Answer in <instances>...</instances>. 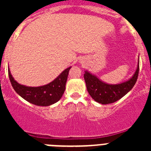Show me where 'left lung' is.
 Returning <instances> with one entry per match:
<instances>
[{
	"instance_id": "1",
	"label": "left lung",
	"mask_w": 151,
	"mask_h": 151,
	"mask_svg": "<svg viewBox=\"0 0 151 151\" xmlns=\"http://www.w3.org/2000/svg\"><path fill=\"white\" fill-rule=\"evenodd\" d=\"M139 72V62L134 76L129 80L118 85H109L104 83L94 75L88 72L84 74L86 87L91 97L97 103L102 104H112L121 99L123 96L134 87L138 79Z\"/></svg>"
}]
</instances>
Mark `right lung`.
<instances>
[{"instance_id": "add662e5", "label": "right lung", "mask_w": 151, "mask_h": 151, "mask_svg": "<svg viewBox=\"0 0 151 151\" xmlns=\"http://www.w3.org/2000/svg\"><path fill=\"white\" fill-rule=\"evenodd\" d=\"M70 68L65 69L53 82L40 87H28L19 84L12 76L10 69L8 75L13 89L19 95L32 104L47 106L54 104L62 97Z\"/></svg>"}]
</instances>
